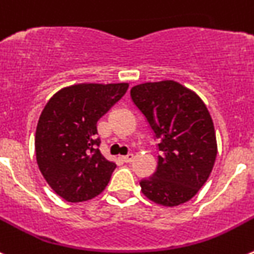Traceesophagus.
Returning a JSON list of instances; mask_svg holds the SVG:
<instances>
[{
    "instance_id": "obj_1",
    "label": "esophagus",
    "mask_w": 254,
    "mask_h": 254,
    "mask_svg": "<svg viewBox=\"0 0 254 254\" xmlns=\"http://www.w3.org/2000/svg\"><path fill=\"white\" fill-rule=\"evenodd\" d=\"M132 158H134V155H132V154L123 155V157H122V161L125 162V163H129V162L132 161Z\"/></svg>"
}]
</instances>
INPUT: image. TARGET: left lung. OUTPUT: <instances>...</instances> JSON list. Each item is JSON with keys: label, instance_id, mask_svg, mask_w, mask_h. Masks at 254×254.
Segmentation results:
<instances>
[{"label": "left lung", "instance_id": "obj_1", "mask_svg": "<svg viewBox=\"0 0 254 254\" xmlns=\"http://www.w3.org/2000/svg\"><path fill=\"white\" fill-rule=\"evenodd\" d=\"M130 96L159 140L158 166L140 181L141 192L163 206L191 200L207 181L218 153L206 105L175 81L138 84Z\"/></svg>", "mask_w": 254, "mask_h": 254}]
</instances>
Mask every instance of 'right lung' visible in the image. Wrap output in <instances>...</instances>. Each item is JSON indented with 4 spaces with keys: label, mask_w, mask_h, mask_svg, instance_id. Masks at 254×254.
Returning a JSON list of instances; mask_svg holds the SVG:
<instances>
[{
    "label": "right lung",
    "mask_w": 254,
    "mask_h": 254,
    "mask_svg": "<svg viewBox=\"0 0 254 254\" xmlns=\"http://www.w3.org/2000/svg\"><path fill=\"white\" fill-rule=\"evenodd\" d=\"M127 83H82L62 88L45 105L35 132L39 170L68 202L100 195L116 168L100 152L97 122L127 91Z\"/></svg>",
    "instance_id": "add662e5"
}]
</instances>
